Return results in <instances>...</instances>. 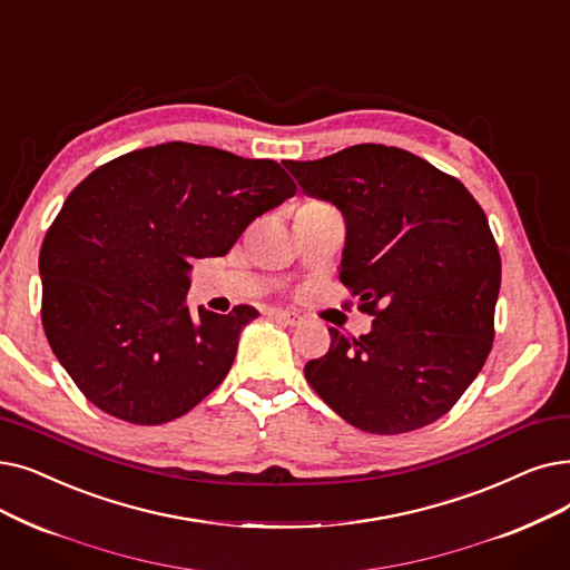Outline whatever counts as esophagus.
<instances>
[{"label":"esophagus","instance_id":"1","mask_svg":"<svg viewBox=\"0 0 570 570\" xmlns=\"http://www.w3.org/2000/svg\"><path fill=\"white\" fill-rule=\"evenodd\" d=\"M267 316L277 318V321H282V324H288V326H298L303 321V316L298 312H291V309H284V307H272L267 312Z\"/></svg>","mask_w":570,"mask_h":570}]
</instances>
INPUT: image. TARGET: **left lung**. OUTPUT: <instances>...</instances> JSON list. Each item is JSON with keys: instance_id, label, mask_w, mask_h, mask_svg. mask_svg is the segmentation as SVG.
<instances>
[{"instance_id": "1", "label": "left lung", "mask_w": 570, "mask_h": 570, "mask_svg": "<svg viewBox=\"0 0 570 570\" xmlns=\"http://www.w3.org/2000/svg\"><path fill=\"white\" fill-rule=\"evenodd\" d=\"M286 167L305 195L342 212L340 279L375 316L358 340L328 328L331 350L305 365L307 382L365 433L433 424L491 352L501 256L482 207L395 146L356 144Z\"/></svg>"}]
</instances>
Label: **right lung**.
Instances as JSON below:
<instances>
[{
    "label": "right lung",
    "mask_w": 570,
    "mask_h": 570,
    "mask_svg": "<svg viewBox=\"0 0 570 570\" xmlns=\"http://www.w3.org/2000/svg\"><path fill=\"white\" fill-rule=\"evenodd\" d=\"M293 195L279 163L186 141L120 156L69 193L39 254L41 321L92 405L156 426L226 380L258 312L190 314V263L226 256Z\"/></svg>",
    "instance_id": "right-lung-1"
}]
</instances>
